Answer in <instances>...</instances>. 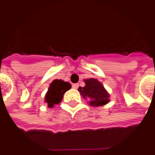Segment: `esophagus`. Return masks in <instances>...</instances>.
Returning a JSON list of instances; mask_svg holds the SVG:
<instances>
[{
    "mask_svg": "<svg viewBox=\"0 0 155 155\" xmlns=\"http://www.w3.org/2000/svg\"><path fill=\"white\" fill-rule=\"evenodd\" d=\"M78 87H79V84H72V88H75V89H77V88H78Z\"/></svg>",
    "mask_w": 155,
    "mask_h": 155,
    "instance_id": "1",
    "label": "esophagus"
}]
</instances>
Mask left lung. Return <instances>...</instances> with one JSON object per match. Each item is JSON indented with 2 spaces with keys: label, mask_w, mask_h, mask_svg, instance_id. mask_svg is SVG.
Returning a JSON list of instances; mask_svg holds the SVG:
<instances>
[{
  "label": "left lung",
  "mask_w": 155,
  "mask_h": 155,
  "mask_svg": "<svg viewBox=\"0 0 155 155\" xmlns=\"http://www.w3.org/2000/svg\"><path fill=\"white\" fill-rule=\"evenodd\" d=\"M85 86L84 88L79 87L78 91L84 99H90L89 104L92 106H102L107 104L109 100V94L105 90L102 84L97 79L90 78L84 80Z\"/></svg>",
  "instance_id": "1"
}]
</instances>
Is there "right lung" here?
<instances>
[{
	"label": "right lung",
	"mask_w": 155,
	"mask_h": 155,
	"mask_svg": "<svg viewBox=\"0 0 155 155\" xmlns=\"http://www.w3.org/2000/svg\"><path fill=\"white\" fill-rule=\"evenodd\" d=\"M71 84L68 82H64L61 79L54 80L51 84L45 98L48 107L52 108L55 104H59L62 100L63 94L71 88Z\"/></svg>",
	"instance_id": "obj_1"
}]
</instances>
